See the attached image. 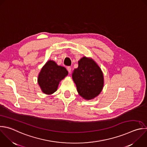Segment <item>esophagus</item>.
I'll return each mask as SVG.
<instances>
[{
  "mask_svg": "<svg viewBox=\"0 0 147 147\" xmlns=\"http://www.w3.org/2000/svg\"><path fill=\"white\" fill-rule=\"evenodd\" d=\"M67 71H69V73H70V72H71V67L68 66V67H67Z\"/></svg>",
  "mask_w": 147,
  "mask_h": 147,
  "instance_id": "1",
  "label": "esophagus"
}]
</instances>
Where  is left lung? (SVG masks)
I'll return each instance as SVG.
<instances>
[{
  "mask_svg": "<svg viewBox=\"0 0 147 147\" xmlns=\"http://www.w3.org/2000/svg\"><path fill=\"white\" fill-rule=\"evenodd\" d=\"M79 94L90 100L98 95L103 87V74L94 61L83 57L78 61V67L72 74Z\"/></svg>",
  "mask_w": 147,
  "mask_h": 147,
  "instance_id": "obj_1",
  "label": "left lung"
}]
</instances>
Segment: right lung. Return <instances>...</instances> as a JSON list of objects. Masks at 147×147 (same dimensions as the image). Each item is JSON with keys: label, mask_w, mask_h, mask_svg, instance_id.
I'll return each mask as SVG.
<instances>
[{"label": "right lung", "mask_w": 147, "mask_h": 147, "mask_svg": "<svg viewBox=\"0 0 147 147\" xmlns=\"http://www.w3.org/2000/svg\"><path fill=\"white\" fill-rule=\"evenodd\" d=\"M68 74L66 69L57 65L53 61H49L41 69L38 77V83L45 94H52L58 88L61 80Z\"/></svg>", "instance_id": "add662e5"}]
</instances>
